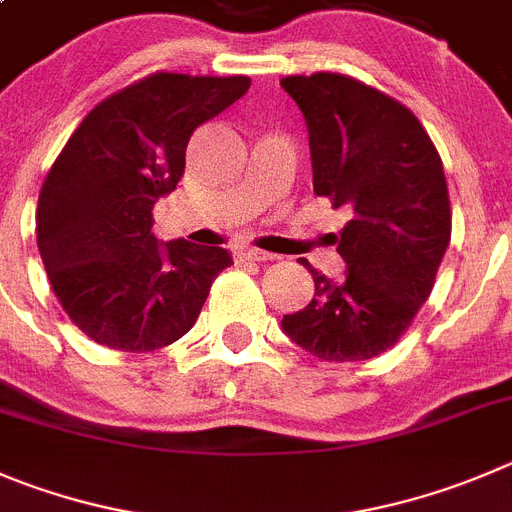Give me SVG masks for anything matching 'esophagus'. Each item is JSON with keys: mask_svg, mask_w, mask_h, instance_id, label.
I'll list each match as a JSON object with an SVG mask.
<instances>
[{"mask_svg": "<svg viewBox=\"0 0 512 512\" xmlns=\"http://www.w3.org/2000/svg\"><path fill=\"white\" fill-rule=\"evenodd\" d=\"M278 255H272V252L265 250H257V247H242L237 250V260H252V262H267V260H275Z\"/></svg>", "mask_w": 512, "mask_h": 512, "instance_id": "esophagus-1", "label": "esophagus"}]
</instances>
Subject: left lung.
<instances>
[{
    "label": "left lung",
    "mask_w": 512,
    "mask_h": 512,
    "mask_svg": "<svg viewBox=\"0 0 512 512\" xmlns=\"http://www.w3.org/2000/svg\"><path fill=\"white\" fill-rule=\"evenodd\" d=\"M308 123L313 191L351 212L338 237L348 272L331 283L308 260L315 295L283 331L323 361L389 351L427 303L450 245L442 159L407 105L343 73L280 80Z\"/></svg>",
    "instance_id": "1"
}]
</instances>
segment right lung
<instances>
[{"instance_id": "add662e5", "label": "right lung", "mask_w": 512, "mask_h": 512, "mask_svg": "<svg viewBox=\"0 0 512 512\" xmlns=\"http://www.w3.org/2000/svg\"><path fill=\"white\" fill-rule=\"evenodd\" d=\"M247 88V75L151 73L100 100L50 166L37 247L62 310L90 341L156 351L197 323L232 257L186 240L159 247L151 212L184 176L191 133Z\"/></svg>"}]
</instances>
